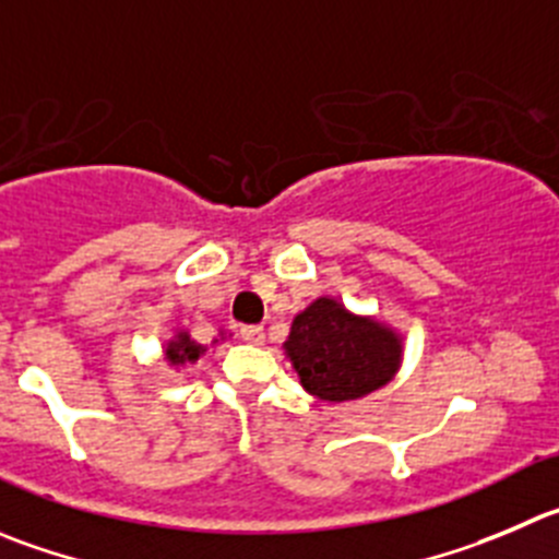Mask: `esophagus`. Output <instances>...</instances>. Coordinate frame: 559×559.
<instances>
[{
	"instance_id": "34e87169",
	"label": "esophagus",
	"mask_w": 559,
	"mask_h": 559,
	"mask_svg": "<svg viewBox=\"0 0 559 559\" xmlns=\"http://www.w3.org/2000/svg\"><path fill=\"white\" fill-rule=\"evenodd\" d=\"M241 337L252 345H263L265 332H263V326H241Z\"/></svg>"
}]
</instances>
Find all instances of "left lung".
I'll use <instances>...</instances> for the list:
<instances>
[{
    "label": "left lung",
    "mask_w": 559,
    "mask_h": 559,
    "mask_svg": "<svg viewBox=\"0 0 559 559\" xmlns=\"http://www.w3.org/2000/svg\"><path fill=\"white\" fill-rule=\"evenodd\" d=\"M299 384L326 403H348L381 390L403 362V334L376 316L318 296L290 323L283 343Z\"/></svg>",
    "instance_id": "1"
}]
</instances>
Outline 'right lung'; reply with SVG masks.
<instances>
[{
    "mask_svg": "<svg viewBox=\"0 0 559 559\" xmlns=\"http://www.w3.org/2000/svg\"><path fill=\"white\" fill-rule=\"evenodd\" d=\"M205 345H200L197 340H191L189 329H175L173 337L164 343L162 356L169 368H183V365H194L200 356L205 354Z\"/></svg>",
    "mask_w": 559,
    "mask_h": 559,
    "instance_id": "obj_1",
    "label": "right lung"
}]
</instances>
